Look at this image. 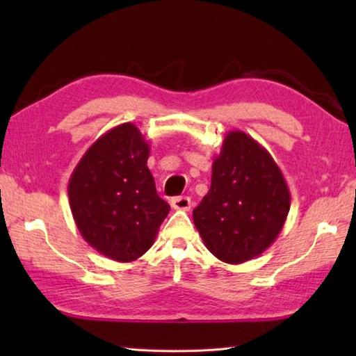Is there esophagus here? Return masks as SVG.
I'll use <instances>...</instances> for the list:
<instances>
[{"instance_id":"esophagus-1","label":"esophagus","mask_w":356,"mask_h":356,"mask_svg":"<svg viewBox=\"0 0 356 356\" xmlns=\"http://www.w3.org/2000/svg\"><path fill=\"white\" fill-rule=\"evenodd\" d=\"M171 207L174 210H190L191 209V200L188 196H179L171 200Z\"/></svg>"}]
</instances>
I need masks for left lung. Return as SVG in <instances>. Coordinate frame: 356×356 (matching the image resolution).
Instances as JSON below:
<instances>
[{
	"instance_id": "1",
	"label": "left lung",
	"mask_w": 356,
	"mask_h": 356,
	"mask_svg": "<svg viewBox=\"0 0 356 356\" xmlns=\"http://www.w3.org/2000/svg\"><path fill=\"white\" fill-rule=\"evenodd\" d=\"M291 193L268 150L240 130L226 135L212 165V185L193 221L207 250L226 264L254 259L284 226Z\"/></svg>"
}]
</instances>
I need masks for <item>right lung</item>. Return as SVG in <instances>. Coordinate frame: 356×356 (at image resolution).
<instances>
[{
	"mask_svg": "<svg viewBox=\"0 0 356 356\" xmlns=\"http://www.w3.org/2000/svg\"><path fill=\"white\" fill-rule=\"evenodd\" d=\"M149 143L135 124L108 130L78 161L69 204L83 238L100 254L134 262L154 245L170 204L156 195Z\"/></svg>",
	"mask_w": 356,
	"mask_h": 356,
	"instance_id": "1",
	"label": "right lung"
}]
</instances>
